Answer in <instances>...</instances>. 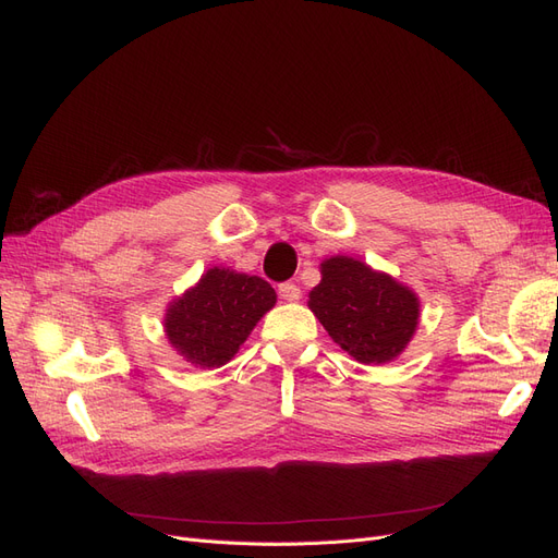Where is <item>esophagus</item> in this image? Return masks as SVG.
Instances as JSON below:
<instances>
[{"mask_svg":"<svg viewBox=\"0 0 558 558\" xmlns=\"http://www.w3.org/2000/svg\"><path fill=\"white\" fill-rule=\"evenodd\" d=\"M279 295L286 302H295V300H300V286L293 281H283V283H279Z\"/></svg>","mask_w":558,"mask_h":558,"instance_id":"34e87169","label":"esophagus"}]
</instances>
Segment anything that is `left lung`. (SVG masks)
<instances>
[{
  "label": "left lung",
  "mask_w": 558,
  "mask_h": 558,
  "mask_svg": "<svg viewBox=\"0 0 558 558\" xmlns=\"http://www.w3.org/2000/svg\"><path fill=\"white\" fill-rule=\"evenodd\" d=\"M310 310L335 344L361 363H386L408 347L418 324V300L365 263L335 256L320 265Z\"/></svg>",
  "instance_id": "8db88e82"
}]
</instances>
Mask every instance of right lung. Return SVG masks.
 <instances>
[{
  "mask_svg": "<svg viewBox=\"0 0 558 558\" xmlns=\"http://www.w3.org/2000/svg\"><path fill=\"white\" fill-rule=\"evenodd\" d=\"M275 302L277 293L265 279L214 267L167 310L165 330L185 361L218 367L238 353Z\"/></svg>",
  "mask_w": 558,
  "mask_h": 558,
  "instance_id": "right-lung-1",
  "label": "right lung"
}]
</instances>
